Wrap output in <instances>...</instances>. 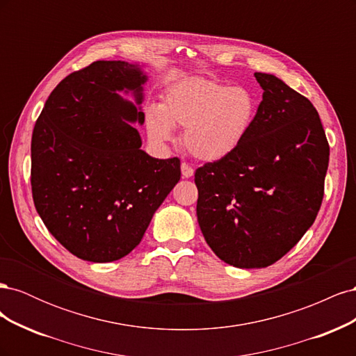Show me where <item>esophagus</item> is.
Masks as SVG:
<instances>
[{"instance_id": "esophagus-1", "label": "esophagus", "mask_w": 356, "mask_h": 356, "mask_svg": "<svg viewBox=\"0 0 356 356\" xmlns=\"http://www.w3.org/2000/svg\"><path fill=\"white\" fill-rule=\"evenodd\" d=\"M181 172L184 178H191L193 174H195V170H193V168H190L187 163H181Z\"/></svg>"}]
</instances>
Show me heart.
Instances as JSON below:
<instances>
[{
    "mask_svg": "<svg viewBox=\"0 0 356 356\" xmlns=\"http://www.w3.org/2000/svg\"><path fill=\"white\" fill-rule=\"evenodd\" d=\"M258 113L257 95L246 86L204 79L182 80L166 90L161 105L145 114L148 136L157 144L184 129L187 152L202 161H220L239 149L250 136Z\"/></svg>",
    "mask_w": 356,
    "mask_h": 356,
    "instance_id": "obj_1",
    "label": "heart"
}]
</instances>
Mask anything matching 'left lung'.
I'll return each instance as SVG.
<instances>
[{
	"mask_svg": "<svg viewBox=\"0 0 356 356\" xmlns=\"http://www.w3.org/2000/svg\"><path fill=\"white\" fill-rule=\"evenodd\" d=\"M254 75L263 101L250 136L195 174L203 238L220 260L239 268L273 264L309 230L330 159L312 102L273 74Z\"/></svg>",
	"mask_w": 356,
	"mask_h": 356,
	"instance_id": "left-lung-1",
	"label": "left lung"
}]
</instances>
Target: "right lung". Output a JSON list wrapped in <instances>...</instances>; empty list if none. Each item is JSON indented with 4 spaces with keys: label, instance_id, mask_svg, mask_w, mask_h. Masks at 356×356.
<instances>
[{
    "label": "right lung",
    "instance_id": "obj_1",
    "mask_svg": "<svg viewBox=\"0 0 356 356\" xmlns=\"http://www.w3.org/2000/svg\"><path fill=\"white\" fill-rule=\"evenodd\" d=\"M144 65L98 60L63 79L32 132L35 209L55 239L92 263L120 260L141 242L181 178L179 159L141 149ZM118 92L134 96L124 100Z\"/></svg>",
    "mask_w": 356,
    "mask_h": 356
}]
</instances>
